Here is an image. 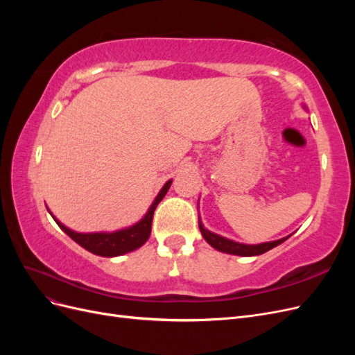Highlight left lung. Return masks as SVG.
<instances>
[{
    "label": "left lung",
    "instance_id": "8db88e82",
    "mask_svg": "<svg viewBox=\"0 0 355 355\" xmlns=\"http://www.w3.org/2000/svg\"><path fill=\"white\" fill-rule=\"evenodd\" d=\"M198 225H200V231L202 234L204 240H206L211 247H214V249H218L219 252L231 253V254H239V256H257V254H262V253H265L268 250L274 249L275 245L282 244L283 241H286L288 239V237H286V239L271 241V243L247 245V244H240V243L231 241L228 239H223V237H220V235H216V234L207 231L206 228L202 227L201 222H198Z\"/></svg>",
    "mask_w": 355,
    "mask_h": 355
}]
</instances>
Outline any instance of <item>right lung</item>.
Masks as SVG:
<instances>
[{"label": "right lung", "instance_id": "1", "mask_svg": "<svg viewBox=\"0 0 355 355\" xmlns=\"http://www.w3.org/2000/svg\"><path fill=\"white\" fill-rule=\"evenodd\" d=\"M170 185H171V180H168L167 184L163 187V189L159 191V194L157 196L155 201L153 202V206L149 207L148 213L145 214V218L127 230L108 232V234L106 232L80 234V232L71 231L69 228L65 227V225H62L55 216H53V214L51 216L56 220L60 230L63 232H67L75 243L83 245L85 250H89L98 256H106V257L120 256V254H124L128 252H133L146 243V240L149 239V234H151V225H153L155 207L158 206V202L163 200V197L167 194Z\"/></svg>", "mask_w": 355, "mask_h": 355}]
</instances>
